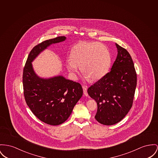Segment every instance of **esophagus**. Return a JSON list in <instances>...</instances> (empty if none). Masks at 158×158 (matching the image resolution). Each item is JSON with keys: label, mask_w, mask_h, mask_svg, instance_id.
<instances>
[{"label": "esophagus", "mask_w": 158, "mask_h": 158, "mask_svg": "<svg viewBox=\"0 0 158 158\" xmlns=\"http://www.w3.org/2000/svg\"><path fill=\"white\" fill-rule=\"evenodd\" d=\"M83 93H84V96H88V94H87V87L83 85Z\"/></svg>", "instance_id": "obj_1"}]
</instances>
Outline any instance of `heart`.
I'll use <instances>...</instances> for the list:
<instances>
[{"label":"heart","instance_id":"1","mask_svg":"<svg viewBox=\"0 0 158 158\" xmlns=\"http://www.w3.org/2000/svg\"><path fill=\"white\" fill-rule=\"evenodd\" d=\"M70 59L66 61V67L74 77L81 66V71L87 78L98 80L108 73L111 63V54L108 48L98 42L80 41L72 47Z\"/></svg>","mask_w":158,"mask_h":158}]
</instances>
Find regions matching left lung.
<instances>
[{
  "label": "left lung",
  "instance_id": "obj_1",
  "mask_svg": "<svg viewBox=\"0 0 158 158\" xmlns=\"http://www.w3.org/2000/svg\"><path fill=\"white\" fill-rule=\"evenodd\" d=\"M117 56L111 71L91 85L89 95L97 102L96 120L104 125L121 121L132 106L137 74L131 55L116 43Z\"/></svg>",
  "mask_w": 158,
  "mask_h": 158
}]
</instances>
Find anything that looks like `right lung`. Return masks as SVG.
<instances>
[{"mask_svg":"<svg viewBox=\"0 0 158 158\" xmlns=\"http://www.w3.org/2000/svg\"><path fill=\"white\" fill-rule=\"evenodd\" d=\"M66 39L65 36H59L36 45L29 53L23 70V90L27 105L40 120L54 126L63 123L70 116L83 95L82 87L61 75L40 77L35 72L32 63L49 46Z\"/></svg>","mask_w":158,"mask_h":158,"instance_id":"add662e5","label":"right lung"}]
</instances>
